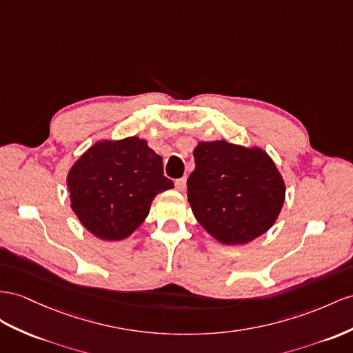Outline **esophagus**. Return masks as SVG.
I'll return each instance as SVG.
<instances>
[{
  "label": "esophagus",
  "instance_id": "obj_1",
  "mask_svg": "<svg viewBox=\"0 0 353 353\" xmlns=\"http://www.w3.org/2000/svg\"><path fill=\"white\" fill-rule=\"evenodd\" d=\"M176 189H177V191H180V192L185 191V189H186V177H182V179H177L176 180Z\"/></svg>",
  "mask_w": 353,
  "mask_h": 353
}]
</instances>
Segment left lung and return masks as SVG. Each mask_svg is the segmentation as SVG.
<instances>
[{"instance_id":"obj_1","label":"left lung","mask_w":353,"mask_h":353,"mask_svg":"<svg viewBox=\"0 0 353 353\" xmlns=\"http://www.w3.org/2000/svg\"><path fill=\"white\" fill-rule=\"evenodd\" d=\"M188 179V201L201 227L223 245H245L268 231L285 201V182L259 148L201 141Z\"/></svg>"}]
</instances>
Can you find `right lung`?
<instances>
[{
	"label": "right lung",
	"instance_id": "1",
	"mask_svg": "<svg viewBox=\"0 0 353 353\" xmlns=\"http://www.w3.org/2000/svg\"><path fill=\"white\" fill-rule=\"evenodd\" d=\"M71 209L83 227L103 240H122L148 218L159 192L174 186L162 158L139 137L98 141L71 167Z\"/></svg>",
	"mask_w": 353,
	"mask_h": 353
}]
</instances>
